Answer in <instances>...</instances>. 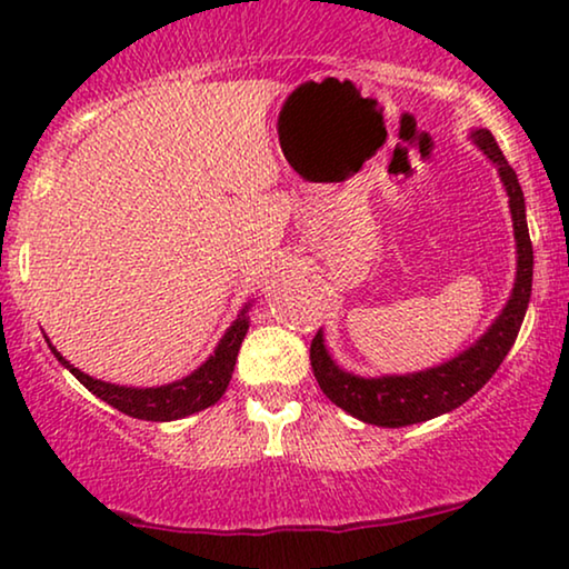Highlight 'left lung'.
Segmentation results:
<instances>
[{"label":"left lung","instance_id":"obj_1","mask_svg":"<svg viewBox=\"0 0 569 569\" xmlns=\"http://www.w3.org/2000/svg\"><path fill=\"white\" fill-rule=\"evenodd\" d=\"M471 139L492 160L505 191H508L518 253L516 284H512L502 313L495 318L492 326L471 347L458 352L453 360L419 372H407V376H355V372L339 368L333 362V357L323 345V331H318L310 341V365H313L318 386L339 409L368 425L407 427L427 422V419L448 415V411L461 407L495 376L500 362L508 357L510 347L516 345L520 323L526 318L533 282V246L531 238H528L523 191H520L516 170L508 166L500 147H497L492 131L471 129Z\"/></svg>","mask_w":569,"mask_h":569}]
</instances>
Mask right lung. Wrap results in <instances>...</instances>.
Here are the masks:
<instances>
[{
    "label": "right lung",
    "mask_w": 569,
    "mask_h": 569,
    "mask_svg": "<svg viewBox=\"0 0 569 569\" xmlns=\"http://www.w3.org/2000/svg\"><path fill=\"white\" fill-rule=\"evenodd\" d=\"M248 308H251V302H246L230 329L224 331L220 345L214 347V352L209 355L191 376L154 388L116 386L92 378L88 372L77 370L74 365H69L64 357L57 352V347H53L49 339L46 341H49L57 360L64 365L88 391L96 393L98 399H103L106 403H111L113 409H119L123 415L134 419H147V422H173V419H183L189 415H197L201 409L212 407V403L220 401L222 393L228 391L232 370H236L238 349L243 345L248 323H251L248 321Z\"/></svg>",
    "instance_id": "1"
}]
</instances>
